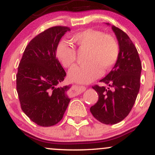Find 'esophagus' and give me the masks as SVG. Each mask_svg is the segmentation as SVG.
<instances>
[{
    "instance_id": "1",
    "label": "esophagus",
    "mask_w": 155,
    "mask_h": 155,
    "mask_svg": "<svg viewBox=\"0 0 155 155\" xmlns=\"http://www.w3.org/2000/svg\"><path fill=\"white\" fill-rule=\"evenodd\" d=\"M86 87L84 86H76V87H74L71 90V95L72 96H76L77 95H79L81 92H84L86 90Z\"/></svg>"
}]
</instances>
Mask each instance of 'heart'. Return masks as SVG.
<instances>
[{"label": "heart", "mask_w": 155, "mask_h": 155, "mask_svg": "<svg viewBox=\"0 0 155 155\" xmlns=\"http://www.w3.org/2000/svg\"><path fill=\"white\" fill-rule=\"evenodd\" d=\"M71 41L79 50L88 49L87 63L76 65L68 73L69 79L79 83H90L100 77L103 71L110 70L117 63L120 46L114 36L102 31L87 29L71 37ZM57 57L65 68H70L76 60V51L72 46L60 42L56 50Z\"/></svg>", "instance_id": "1"}]
</instances>
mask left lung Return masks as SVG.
<instances>
[{
    "instance_id": "left-lung-1",
    "label": "left lung",
    "mask_w": 155,
    "mask_h": 155,
    "mask_svg": "<svg viewBox=\"0 0 155 155\" xmlns=\"http://www.w3.org/2000/svg\"><path fill=\"white\" fill-rule=\"evenodd\" d=\"M111 28L118 40L120 54L112 70L100 81L107 87H92L98 101L90 108L96 120L106 124L118 123L129 114L139 92L142 69L138 51L128 35L114 25Z\"/></svg>"
}]
</instances>
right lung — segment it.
I'll return each mask as SVG.
<instances>
[{
    "label": "right lung",
    "mask_w": 155,
    "mask_h": 155,
    "mask_svg": "<svg viewBox=\"0 0 155 155\" xmlns=\"http://www.w3.org/2000/svg\"><path fill=\"white\" fill-rule=\"evenodd\" d=\"M68 27L48 28L28 44L19 62L17 91L21 108L39 126L50 127L63 119L71 99L70 86L58 87L66 76L56 57L60 39Z\"/></svg>",
    "instance_id": "obj_1"
}]
</instances>
